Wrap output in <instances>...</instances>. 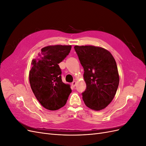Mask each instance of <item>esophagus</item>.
Returning <instances> with one entry per match:
<instances>
[{
  "label": "esophagus",
  "instance_id": "esophagus-1",
  "mask_svg": "<svg viewBox=\"0 0 146 146\" xmlns=\"http://www.w3.org/2000/svg\"><path fill=\"white\" fill-rule=\"evenodd\" d=\"M71 85H72V86L73 87H75V86H76V81H74V82L72 83Z\"/></svg>",
  "mask_w": 146,
  "mask_h": 146
}]
</instances>
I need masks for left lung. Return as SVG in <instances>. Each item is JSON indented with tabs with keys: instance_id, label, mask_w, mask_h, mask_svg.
<instances>
[{
	"instance_id": "left-lung-1",
	"label": "left lung",
	"mask_w": 146,
	"mask_h": 146,
	"mask_svg": "<svg viewBox=\"0 0 146 146\" xmlns=\"http://www.w3.org/2000/svg\"><path fill=\"white\" fill-rule=\"evenodd\" d=\"M84 69L86 84L82 98L85 105L96 111L103 110L114 98L119 83L117 67L108 50L94 46H74Z\"/></svg>"
}]
</instances>
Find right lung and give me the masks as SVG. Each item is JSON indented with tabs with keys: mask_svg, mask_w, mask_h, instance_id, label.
Segmentation results:
<instances>
[{
	"mask_svg": "<svg viewBox=\"0 0 146 146\" xmlns=\"http://www.w3.org/2000/svg\"><path fill=\"white\" fill-rule=\"evenodd\" d=\"M71 46L43 47L36 59L32 61L29 82L33 94L43 107L57 110L65 105L72 92L68 84L61 80L58 64L69 55Z\"/></svg>",
	"mask_w": 146,
	"mask_h": 146,
	"instance_id": "right-lung-1",
	"label": "right lung"
}]
</instances>
